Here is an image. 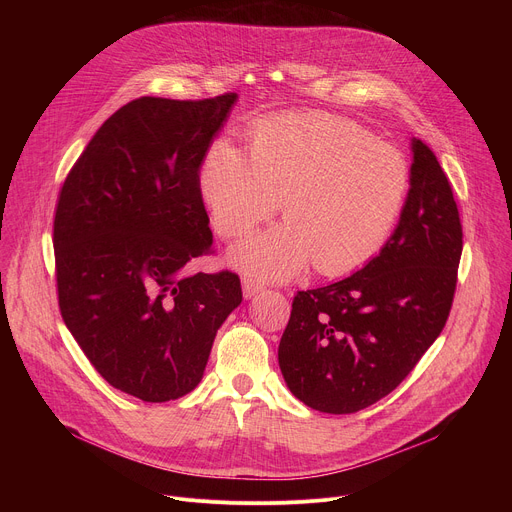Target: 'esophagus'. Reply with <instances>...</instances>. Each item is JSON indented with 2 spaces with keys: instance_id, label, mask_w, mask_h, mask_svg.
Listing matches in <instances>:
<instances>
[{
  "instance_id": "esophagus-1",
  "label": "esophagus",
  "mask_w": 512,
  "mask_h": 512,
  "mask_svg": "<svg viewBox=\"0 0 512 512\" xmlns=\"http://www.w3.org/2000/svg\"><path fill=\"white\" fill-rule=\"evenodd\" d=\"M259 291H263V283H259L257 279H251V277H245L243 279V296L247 298V300H251V298H255Z\"/></svg>"
}]
</instances>
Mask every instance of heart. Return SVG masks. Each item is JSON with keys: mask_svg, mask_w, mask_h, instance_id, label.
<instances>
[{"mask_svg": "<svg viewBox=\"0 0 512 512\" xmlns=\"http://www.w3.org/2000/svg\"><path fill=\"white\" fill-rule=\"evenodd\" d=\"M407 158L364 127L328 113L269 117L249 131L247 156L210 145L200 192L216 233L237 239L275 212L287 223L231 249L239 271L285 281L310 261L338 277L371 261L391 235L409 190Z\"/></svg>", "mask_w": 512, "mask_h": 512, "instance_id": "1", "label": "heart"}]
</instances>
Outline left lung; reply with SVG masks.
Wrapping results in <instances>:
<instances>
[{"instance_id":"left-lung-1","label":"left lung","mask_w":512,"mask_h":512,"mask_svg":"<svg viewBox=\"0 0 512 512\" xmlns=\"http://www.w3.org/2000/svg\"><path fill=\"white\" fill-rule=\"evenodd\" d=\"M409 192L389 241L356 273L298 291L279 342V369L302 403L356 413L389 395L450 316L462 225L450 182L411 139Z\"/></svg>"}]
</instances>
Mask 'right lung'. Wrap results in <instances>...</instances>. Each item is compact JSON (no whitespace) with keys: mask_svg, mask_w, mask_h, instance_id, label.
Returning a JSON list of instances; mask_svg holds the SVG:
<instances>
[{"mask_svg":"<svg viewBox=\"0 0 512 512\" xmlns=\"http://www.w3.org/2000/svg\"><path fill=\"white\" fill-rule=\"evenodd\" d=\"M237 99L141 97L123 105L58 196L62 320L97 373L141 401L196 389L216 330L243 302L239 275L186 273L212 249L198 174Z\"/></svg>","mask_w":512,"mask_h":512,"instance_id":"1","label":"right lung"}]
</instances>
